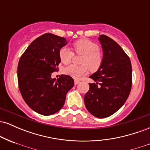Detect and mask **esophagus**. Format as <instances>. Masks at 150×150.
Masks as SVG:
<instances>
[{
    "mask_svg": "<svg viewBox=\"0 0 150 150\" xmlns=\"http://www.w3.org/2000/svg\"><path fill=\"white\" fill-rule=\"evenodd\" d=\"M79 80H75V81H74V83H75V85H77V84L79 83Z\"/></svg>",
    "mask_w": 150,
    "mask_h": 150,
    "instance_id": "1",
    "label": "esophagus"
}]
</instances>
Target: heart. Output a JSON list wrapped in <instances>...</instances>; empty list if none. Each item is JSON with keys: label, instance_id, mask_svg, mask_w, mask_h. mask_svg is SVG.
Instances as JSON below:
<instances>
[{"label": "heart", "instance_id": "heart-1", "mask_svg": "<svg viewBox=\"0 0 150 150\" xmlns=\"http://www.w3.org/2000/svg\"><path fill=\"white\" fill-rule=\"evenodd\" d=\"M73 49L77 53L84 55L81 61L82 65H68L63 70L65 75L80 79L87 74L88 68L92 71L99 69L103 61V54L99 51L97 44L88 39H80L74 43ZM59 57L62 63L68 64L73 57V53L69 48L64 46L60 49Z\"/></svg>", "mask_w": 150, "mask_h": 150}]
</instances>
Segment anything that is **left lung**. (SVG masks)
I'll list each match as a JSON object with an SVG mask.
<instances>
[{"mask_svg":"<svg viewBox=\"0 0 150 150\" xmlns=\"http://www.w3.org/2000/svg\"><path fill=\"white\" fill-rule=\"evenodd\" d=\"M103 51V61L97 72L89 77V90L84 101L91 114L99 118L116 113L125 104L132 86L130 58L117 43L107 36L98 37Z\"/></svg>","mask_w":150,"mask_h":150,"instance_id":"8db88e82","label":"left lung"}]
</instances>
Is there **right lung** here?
Wrapping results in <instances>:
<instances>
[{"label":"right lung","mask_w":150,"mask_h":150,"mask_svg":"<svg viewBox=\"0 0 150 150\" xmlns=\"http://www.w3.org/2000/svg\"><path fill=\"white\" fill-rule=\"evenodd\" d=\"M68 43L64 37L44 34L31 43L19 61L20 93L26 104L39 114L50 116L58 112L74 86L69 75H62L57 80L51 77L61 63L60 49Z\"/></svg>","instance_id":"1"}]
</instances>
